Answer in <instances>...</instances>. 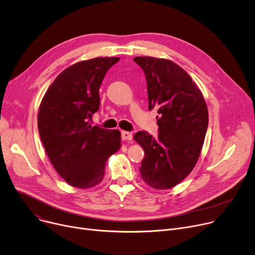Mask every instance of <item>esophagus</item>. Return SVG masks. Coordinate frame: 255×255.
<instances>
[{"mask_svg":"<svg viewBox=\"0 0 255 255\" xmlns=\"http://www.w3.org/2000/svg\"><path fill=\"white\" fill-rule=\"evenodd\" d=\"M121 135H122V139H123V140H128V141H130V140L132 139V133H131V132L122 131V132H121Z\"/></svg>","mask_w":255,"mask_h":255,"instance_id":"34e87169","label":"esophagus"}]
</instances>
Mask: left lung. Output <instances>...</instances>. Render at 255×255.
Returning a JSON list of instances; mask_svg holds the SVG:
<instances>
[{"label": "left lung", "instance_id": "1", "mask_svg": "<svg viewBox=\"0 0 255 255\" xmlns=\"http://www.w3.org/2000/svg\"><path fill=\"white\" fill-rule=\"evenodd\" d=\"M144 72L148 110L157 109L159 134L138 131L134 140L145 156L142 179L157 190L171 189L195 167L208 127V110L202 92L183 69L171 60L150 56L133 59Z\"/></svg>", "mask_w": 255, "mask_h": 255}]
</instances>
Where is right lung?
<instances>
[{"instance_id":"obj_1","label":"right lung","mask_w":255,"mask_h":255,"mask_svg":"<svg viewBox=\"0 0 255 255\" xmlns=\"http://www.w3.org/2000/svg\"><path fill=\"white\" fill-rule=\"evenodd\" d=\"M119 57H96L65 69L47 89L38 128L58 174L73 186L89 189L104 179L108 159L121 147V132L91 126L99 110V87Z\"/></svg>"}]
</instances>
